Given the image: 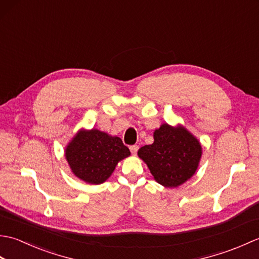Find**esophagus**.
Wrapping results in <instances>:
<instances>
[{"label": "esophagus", "instance_id": "esophagus-1", "mask_svg": "<svg viewBox=\"0 0 259 259\" xmlns=\"http://www.w3.org/2000/svg\"><path fill=\"white\" fill-rule=\"evenodd\" d=\"M138 149H139V147L137 146V145L130 147V151H131V153H133V155H136L137 151H138Z\"/></svg>", "mask_w": 259, "mask_h": 259}]
</instances>
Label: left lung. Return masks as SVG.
Wrapping results in <instances>:
<instances>
[{
	"label": "left lung",
	"mask_w": 259,
	"mask_h": 259,
	"mask_svg": "<svg viewBox=\"0 0 259 259\" xmlns=\"http://www.w3.org/2000/svg\"><path fill=\"white\" fill-rule=\"evenodd\" d=\"M201 145L183 125L163 123L153 133V144L138 150L158 184L175 188L195 175L201 158Z\"/></svg>",
	"instance_id": "obj_1"
}]
</instances>
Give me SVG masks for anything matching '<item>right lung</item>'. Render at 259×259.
I'll return each instance as SVG.
<instances>
[{
  "label": "right lung",
  "instance_id": "add662e5",
  "mask_svg": "<svg viewBox=\"0 0 259 259\" xmlns=\"http://www.w3.org/2000/svg\"><path fill=\"white\" fill-rule=\"evenodd\" d=\"M129 156V148L119 137L98 129L78 131L65 148V159L73 175L91 185L104 183L118 162Z\"/></svg>",
  "mask_w": 259,
  "mask_h": 259
}]
</instances>
